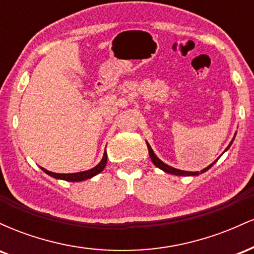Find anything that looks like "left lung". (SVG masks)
<instances>
[{
  "label": "left lung",
  "mask_w": 254,
  "mask_h": 254,
  "mask_svg": "<svg viewBox=\"0 0 254 254\" xmlns=\"http://www.w3.org/2000/svg\"><path fill=\"white\" fill-rule=\"evenodd\" d=\"M235 135H237V133H235ZM234 137H235V136H234ZM233 141H234V138L232 139V142H230L229 145H228V147H227V149H226V150H228V148L230 147V145H232ZM147 147H148V151H149V156H150L151 161H153V164L155 165L157 168H160V170H162L164 172H166V173L174 174V176H184V177H189V176H199L200 173H204V172L208 171L209 168H210L211 166L214 165L215 162L217 161V160H216V161H214V162H212L211 165H209L208 167H205V168H204V170H202L200 172H188V171H182V170H178V168L171 167V166L166 165L165 162H162L161 160H160L159 157H157V156L155 155V153H154L153 149H151V147L149 145V143H148V142H147ZM226 150H224V151H226Z\"/></svg>",
  "instance_id": "left-lung-1"
}]
</instances>
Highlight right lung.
<instances>
[{"label":"right lung","instance_id":"right-lung-1","mask_svg":"<svg viewBox=\"0 0 254 254\" xmlns=\"http://www.w3.org/2000/svg\"><path fill=\"white\" fill-rule=\"evenodd\" d=\"M106 164H107V153H106V150H105L104 151V156H103V159H101V161L99 162V164L95 166V167H93L92 170H88V171L77 172V173L61 174V173H54V172L45 170V168H43V167H40V168H42V170L45 172L46 174H49V176L52 177V178H56V179L66 180V182H83V180L90 179V178H93L94 176H97V174L100 173V172L105 168Z\"/></svg>","mask_w":254,"mask_h":254}]
</instances>
